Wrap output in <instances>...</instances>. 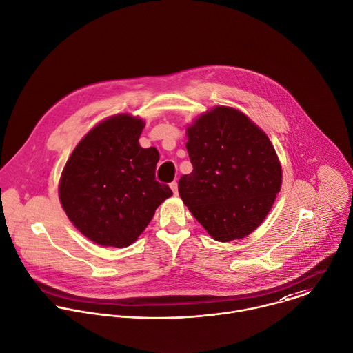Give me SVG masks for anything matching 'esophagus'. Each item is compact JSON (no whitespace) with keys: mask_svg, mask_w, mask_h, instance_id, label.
I'll use <instances>...</instances> for the list:
<instances>
[{"mask_svg":"<svg viewBox=\"0 0 353 353\" xmlns=\"http://www.w3.org/2000/svg\"><path fill=\"white\" fill-rule=\"evenodd\" d=\"M170 188L172 189V192H174V194H178V182L176 181H174V182H171L170 183Z\"/></svg>","mask_w":353,"mask_h":353,"instance_id":"esophagus-1","label":"esophagus"}]
</instances>
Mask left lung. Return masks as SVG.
Returning a JSON list of instances; mask_svg holds the SVG:
<instances>
[{
	"mask_svg": "<svg viewBox=\"0 0 353 353\" xmlns=\"http://www.w3.org/2000/svg\"><path fill=\"white\" fill-rule=\"evenodd\" d=\"M193 171L179 196L216 241L252 233L281 190L282 171L268 137L242 112L216 107L188 128Z\"/></svg>",
	"mask_w": 353,
	"mask_h": 353,
	"instance_id": "8db88e82",
	"label": "left lung"
}]
</instances>
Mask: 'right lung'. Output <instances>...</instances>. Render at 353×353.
Segmentation results:
<instances>
[{
    "instance_id": "right-lung-1",
    "label": "right lung",
    "mask_w": 353,
    "mask_h": 353,
    "mask_svg": "<svg viewBox=\"0 0 353 353\" xmlns=\"http://www.w3.org/2000/svg\"><path fill=\"white\" fill-rule=\"evenodd\" d=\"M141 119L118 115L78 143L61 175L59 194L74 226L103 246L131 245L172 190L156 181L159 152L143 149Z\"/></svg>"
}]
</instances>
